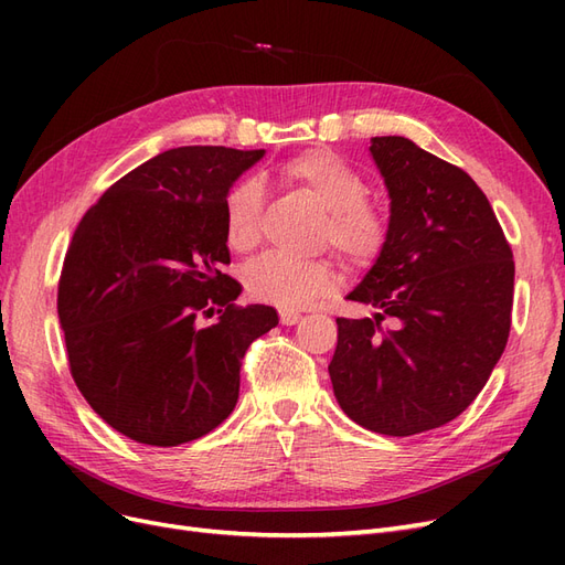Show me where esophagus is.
<instances>
[{
    "label": "esophagus",
    "instance_id": "1",
    "mask_svg": "<svg viewBox=\"0 0 565 565\" xmlns=\"http://www.w3.org/2000/svg\"><path fill=\"white\" fill-rule=\"evenodd\" d=\"M278 318H280V322H282V324H295V322H299L301 313H299V311H295V309H280Z\"/></svg>",
    "mask_w": 565,
    "mask_h": 565
}]
</instances>
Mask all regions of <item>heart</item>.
<instances>
[{"label":"heart","mask_w":565,"mask_h":565,"mask_svg":"<svg viewBox=\"0 0 565 565\" xmlns=\"http://www.w3.org/2000/svg\"><path fill=\"white\" fill-rule=\"evenodd\" d=\"M285 185L309 195L324 210L320 245H330L353 268H367L380 259L388 243V216L377 202L365 198L367 181L353 164L332 150L313 148L285 160L278 167ZM266 191L259 179H237L224 198L226 245L247 254L262 237ZM247 295L278 309H297L330 295L337 287V270L330 259H295L266 254L245 268Z\"/></svg>","instance_id":"obj_1"}]
</instances>
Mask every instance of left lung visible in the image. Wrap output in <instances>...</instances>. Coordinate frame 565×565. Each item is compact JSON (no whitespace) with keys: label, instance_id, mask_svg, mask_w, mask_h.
Segmentation results:
<instances>
[{"label":"left lung","instance_id":"8db88e82","mask_svg":"<svg viewBox=\"0 0 565 565\" xmlns=\"http://www.w3.org/2000/svg\"><path fill=\"white\" fill-rule=\"evenodd\" d=\"M370 152L391 195V233L349 299L377 313L337 318L328 370L355 424L413 436L465 413L498 365L511 330L514 256L465 169L403 136H374Z\"/></svg>","mask_w":565,"mask_h":565}]
</instances>
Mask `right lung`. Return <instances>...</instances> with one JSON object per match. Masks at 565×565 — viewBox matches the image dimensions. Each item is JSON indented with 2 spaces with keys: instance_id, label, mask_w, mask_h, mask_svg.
Listing matches in <instances>:
<instances>
[{
  "instance_id": "add662e5",
  "label": "right lung",
  "mask_w": 565,
  "mask_h": 565,
  "mask_svg": "<svg viewBox=\"0 0 565 565\" xmlns=\"http://www.w3.org/2000/svg\"><path fill=\"white\" fill-rule=\"evenodd\" d=\"M262 156L164 150L115 181L67 245V365L94 413L136 443L172 448L216 429L249 344L278 324L270 306H237L243 287L224 273V198Z\"/></svg>"
}]
</instances>
